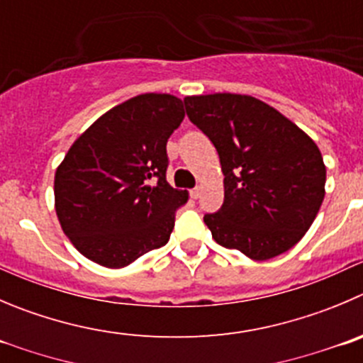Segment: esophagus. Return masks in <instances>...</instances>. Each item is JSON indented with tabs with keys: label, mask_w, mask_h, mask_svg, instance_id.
<instances>
[{
	"label": "esophagus",
	"mask_w": 363,
	"mask_h": 363,
	"mask_svg": "<svg viewBox=\"0 0 363 363\" xmlns=\"http://www.w3.org/2000/svg\"><path fill=\"white\" fill-rule=\"evenodd\" d=\"M199 196H201V187L192 189V191H191V198H192V199H198Z\"/></svg>",
	"instance_id": "1"
}]
</instances>
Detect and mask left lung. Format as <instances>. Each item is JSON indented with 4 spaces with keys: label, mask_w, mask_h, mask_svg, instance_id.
<instances>
[{
    "label": "left lung",
    "mask_w": 363,
    "mask_h": 363,
    "mask_svg": "<svg viewBox=\"0 0 363 363\" xmlns=\"http://www.w3.org/2000/svg\"><path fill=\"white\" fill-rule=\"evenodd\" d=\"M192 124L219 153L224 203L203 220L217 244L269 260L301 240L324 199L319 147L292 121L242 94L185 98Z\"/></svg>",
    "instance_id": "left-lung-1"
}]
</instances>
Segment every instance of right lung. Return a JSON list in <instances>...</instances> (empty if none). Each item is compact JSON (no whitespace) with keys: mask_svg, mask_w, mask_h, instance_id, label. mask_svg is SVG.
Here are the masks:
<instances>
[{"mask_svg":"<svg viewBox=\"0 0 363 363\" xmlns=\"http://www.w3.org/2000/svg\"><path fill=\"white\" fill-rule=\"evenodd\" d=\"M185 117L182 99L140 94L99 117L55 174L65 235L89 260L126 267L165 246L187 191L172 189L167 139Z\"/></svg>","mask_w":363,"mask_h":363,"instance_id":"obj_1","label":"right lung"}]
</instances>
